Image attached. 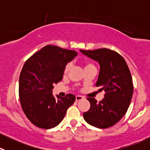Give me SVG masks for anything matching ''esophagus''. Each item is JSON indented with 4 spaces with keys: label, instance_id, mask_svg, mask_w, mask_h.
I'll use <instances>...</instances> for the list:
<instances>
[{
    "label": "esophagus",
    "instance_id": "34e87169",
    "mask_svg": "<svg viewBox=\"0 0 150 150\" xmlns=\"http://www.w3.org/2000/svg\"><path fill=\"white\" fill-rule=\"evenodd\" d=\"M83 99L84 98L82 97V96L78 95L75 97V100H76V101H80V100H83Z\"/></svg>",
    "mask_w": 150,
    "mask_h": 150
}]
</instances>
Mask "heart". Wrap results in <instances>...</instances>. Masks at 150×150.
I'll return each mask as SVG.
<instances>
[{
    "label": "heart",
    "mask_w": 150,
    "mask_h": 150,
    "mask_svg": "<svg viewBox=\"0 0 150 150\" xmlns=\"http://www.w3.org/2000/svg\"><path fill=\"white\" fill-rule=\"evenodd\" d=\"M71 67H72V64H71L70 63H68L67 64L66 66H65V68H64V73L65 74L67 73V72H69V69H71ZM89 67H94V65H93L92 64H91V63H86L85 68Z\"/></svg>",
    "instance_id": "b5f03b06"
}]
</instances>
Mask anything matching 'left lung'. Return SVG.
Here are the masks:
<instances>
[{"instance_id":"1","label":"left lung","mask_w":150,"mask_h":150,"mask_svg":"<svg viewBox=\"0 0 150 150\" xmlns=\"http://www.w3.org/2000/svg\"><path fill=\"white\" fill-rule=\"evenodd\" d=\"M80 51L100 64L96 86L105 91L104 99L97 103L87 98L90 108L83 113L87 123L97 128H108L118 122L126 114L131 102L133 86L127 63L119 53L106 48Z\"/></svg>"}]
</instances>
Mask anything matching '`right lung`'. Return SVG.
I'll use <instances>...</instances> for the list:
<instances>
[{
  "label": "right lung",
  "instance_id": "add662e5",
  "mask_svg": "<svg viewBox=\"0 0 150 150\" xmlns=\"http://www.w3.org/2000/svg\"><path fill=\"white\" fill-rule=\"evenodd\" d=\"M75 50L47 45L25 62L19 78V96L25 114L36 127L51 129L64 118L75 101L74 94H53V85L63 78L65 66L75 56Z\"/></svg>",
  "mask_w": 150,
  "mask_h": 150
}]
</instances>
